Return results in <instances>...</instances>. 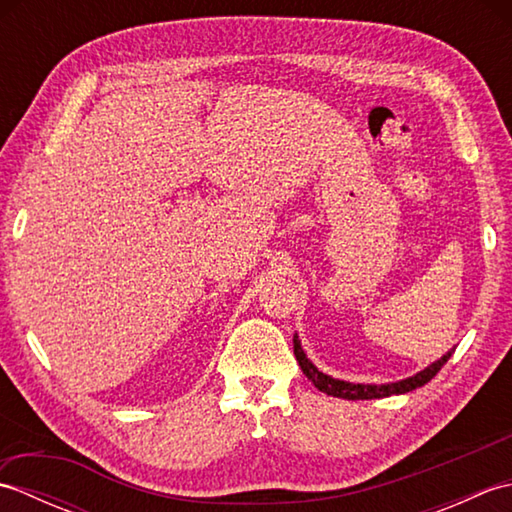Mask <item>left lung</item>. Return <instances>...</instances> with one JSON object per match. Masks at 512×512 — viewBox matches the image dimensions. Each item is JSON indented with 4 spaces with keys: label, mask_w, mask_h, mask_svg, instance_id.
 Returning <instances> with one entry per match:
<instances>
[{
    "label": "left lung",
    "mask_w": 512,
    "mask_h": 512,
    "mask_svg": "<svg viewBox=\"0 0 512 512\" xmlns=\"http://www.w3.org/2000/svg\"><path fill=\"white\" fill-rule=\"evenodd\" d=\"M292 345H295V356L299 361L301 372L306 374V378L310 383L317 387L319 391L334 398H345V400H374V398H387V396H398V394H407V391L418 389L422 385H427L429 380L436 376L442 365L449 361L451 354L455 350H449L444 356H440L438 361H433L431 365H427L424 369H420L418 374H413L409 378H402L396 380V383H385V385H365V383H350V380H339V378H332L328 374H323L321 369L314 365L310 358L306 356L301 347L299 336L295 334V339H292Z\"/></svg>",
    "instance_id": "1"
}]
</instances>
